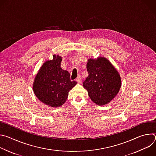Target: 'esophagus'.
Wrapping results in <instances>:
<instances>
[{
  "mask_svg": "<svg viewBox=\"0 0 156 156\" xmlns=\"http://www.w3.org/2000/svg\"><path fill=\"white\" fill-rule=\"evenodd\" d=\"M76 81L78 83H81L82 79H81V77L80 75H78V77H77L76 79Z\"/></svg>",
  "mask_w": 156,
  "mask_h": 156,
  "instance_id": "1",
  "label": "esophagus"
}]
</instances>
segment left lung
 Returning <instances> with one entry per match:
<instances>
[{"instance_id": "obj_1", "label": "left lung", "mask_w": 156, "mask_h": 156, "mask_svg": "<svg viewBox=\"0 0 156 156\" xmlns=\"http://www.w3.org/2000/svg\"><path fill=\"white\" fill-rule=\"evenodd\" d=\"M88 76L83 83L91 101L103 105L112 101L121 87V78L117 70L106 58L87 60Z\"/></svg>"}]
</instances>
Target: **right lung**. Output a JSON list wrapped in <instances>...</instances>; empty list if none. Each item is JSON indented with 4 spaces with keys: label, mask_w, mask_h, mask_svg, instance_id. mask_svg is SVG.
<instances>
[{
    "label": "right lung",
    "mask_w": 156,
    "mask_h": 156,
    "mask_svg": "<svg viewBox=\"0 0 156 156\" xmlns=\"http://www.w3.org/2000/svg\"><path fill=\"white\" fill-rule=\"evenodd\" d=\"M62 57L54 55L53 59L44 62L37 73L33 85L36 96L51 107L63 105L69 92L77 84L70 80V74L60 67Z\"/></svg>",
    "instance_id": "add662e5"
}]
</instances>
